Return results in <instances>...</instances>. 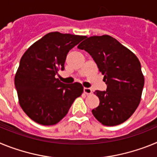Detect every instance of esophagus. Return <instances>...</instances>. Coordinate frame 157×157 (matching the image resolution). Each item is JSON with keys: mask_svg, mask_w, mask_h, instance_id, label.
<instances>
[{"mask_svg": "<svg viewBox=\"0 0 157 157\" xmlns=\"http://www.w3.org/2000/svg\"><path fill=\"white\" fill-rule=\"evenodd\" d=\"M83 91H84V93H85L86 95H90V94H91V93H92V90H91L90 88H84V90H83Z\"/></svg>", "mask_w": 157, "mask_h": 157, "instance_id": "esophagus-1", "label": "esophagus"}]
</instances>
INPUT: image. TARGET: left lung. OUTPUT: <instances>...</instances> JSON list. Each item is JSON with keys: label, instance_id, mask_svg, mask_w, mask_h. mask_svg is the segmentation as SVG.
<instances>
[{"label": "left lung", "instance_id": "left-lung-1", "mask_svg": "<svg viewBox=\"0 0 157 157\" xmlns=\"http://www.w3.org/2000/svg\"><path fill=\"white\" fill-rule=\"evenodd\" d=\"M93 57L107 85L106 91L96 90L99 106L94 117L105 126H116L127 120L141 101L144 75L138 57L109 35L87 37L78 45Z\"/></svg>", "mask_w": 157, "mask_h": 157}]
</instances>
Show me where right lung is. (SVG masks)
Masks as SVG:
<instances>
[{
	"instance_id": "obj_1",
	"label": "right lung",
	"mask_w": 157,
	"mask_h": 157,
	"mask_svg": "<svg viewBox=\"0 0 157 157\" xmlns=\"http://www.w3.org/2000/svg\"><path fill=\"white\" fill-rule=\"evenodd\" d=\"M85 37L51 32L29 47L22 56L15 86L22 109L36 123L56 124L82 94L81 83L65 84L55 76L64 69L69 51Z\"/></svg>"
}]
</instances>
